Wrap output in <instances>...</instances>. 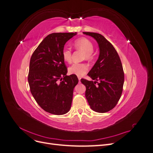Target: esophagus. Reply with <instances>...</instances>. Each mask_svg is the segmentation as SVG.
<instances>
[{"label":"esophagus","instance_id":"1","mask_svg":"<svg viewBox=\"0 0 153 153\" xmlns=\"http://www.w3.org/2000/svg\"><path fill=\"white\" fill-rule=\"evenodd\" d=\"M78 80H79V82H80V79H81V77H80V76H78Z\"/></svg>","mask_w":153,"mask_h":153}]
</instances>
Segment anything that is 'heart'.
Masks as SVG:
<instances>
[{
    "mask_svg": "<svg viewBox=\"0 0 153 153\" xmlns=\"http://www.w3.org/2000/svg\"><path fill=\"white\" fill-rule=\"evenodd\" d=\"M75 48L82 50L84 52V58L87 60L93 59L94 45L89 39L86 38H80L75 41L73 43ZM62 58L66 62L71 61V51L69 48H64L62 52ZM88 70V66L85 63H74L68 68V72L78 76L84 75Z\"/></svg>",
    "mask_w": 153,
    "mask_h": 153,
    "instance_id": "1",
    "label": "heart"
}]
</instances>
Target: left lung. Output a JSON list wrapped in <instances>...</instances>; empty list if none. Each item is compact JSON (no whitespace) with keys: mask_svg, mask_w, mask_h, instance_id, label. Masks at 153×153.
<instances>
[{"mask_svg":"<svg viewBox=\"0 0 153 153\" xmlns=\"http://www.w3.org/2000/svg\"><path fill=\"white\" fill-rule=\"evenodd\" d=\"M83 33L94 38L100 48L98 59L87 74L95 81L81 79L86 87V99L92 110L107 112L115 107L122 94L124 75L121 59L113 45L103 36L95 32Z\"/></svg>","mask_w":153,"mask_h":153,"instance_id":"obj_1","label":"left lung"}]
</instances>
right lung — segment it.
Returning a JSON list of instances; mask_svg holds the SVG:
<instances>
[{"mask_svg":"<svg viewBox=\"0 0 153 153\" xmlns=\"http://www.w3.org/2000/svg\"><path fill=\"white\" fill-rule=\"evenodd\" d=\"M76 34L60 32L48 35L30 58L28 82L31 94L45 111L54 115L69 112L73 89L78 83L76 75H66L68 69L62 55L64 45Z\"/></svg>","mask_w":153,"mask_h":153,"instance_id":"right-lung-1","label":"right lung"}]
</instances>
